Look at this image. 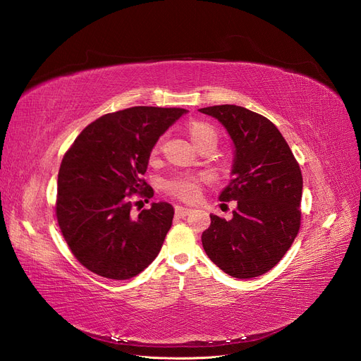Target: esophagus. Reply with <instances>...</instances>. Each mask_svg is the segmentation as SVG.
Wrapping results in <instances>:
<instances>
[{
  "mask_svg": "<svg viewBox=\"0 0 361 361\" xmlns=\"http://www.w3.org/2000/svg\"><path fill=\"white\" fill-rule=\"evenodd\" d=\"M192 212L190 207H184V206H176V215L180 216V218H184L187 216L188 214Z\"/></svg>",
  "mask_w": 361,
  "mask_h": 361,
  "instance_id": "1",
  "label": "esophagus"
}]
</instances>
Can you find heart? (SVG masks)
Listing matches in <instances>:
<instances>
[{
	"mask_svg": "<svg viewBox=\"0 0 361 361\" xmlns=\"http://www.w3.org/2000/svg\"><path fill=\"white\" fill-rule=\"evenodd\" d=\"M195 145L204 139H216V133L214 127L204 123H195L188 128ZM200 178L196 176H178L166 183V188L171 195H174L183 200H195L199 196Z\"/></svg>",
	"mask_w": 361,
	"mask_h": 361,
	"instance_id": "heart-1",
	"label": "heart"
}]
</instances>
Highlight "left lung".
Masks as SVG:
<instances>
[{
	"mask_svg": "<svg viewBox=\"0 0 361 361\" xmlns=\"http://www.w3.org/2000/svg\"><path fill=\"white\" fill-rule=\"evenodd\" d=\"M234 143L231 181L219 200H237L233 219L211 215L202 234L206 255L225 274L249 279L267 274L300 230L302 177L293 152L267 117L237 105L200 108Z\"/></svg>",
	"mask_w": 361,
	"mask_h": 361,
	"instance_id": "obj_1",
	"label": "left lung"
}]
</instances>
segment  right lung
I'll list each match as a JSON object with an SVG mask.
<instances>
[{
  "label": "right lung",
  "mask_w": 361,
  "mask_h": 361,
  "mask_svg": "<svg viewBox=\"0 0 361 361\" xmlns=\"http://www.w3.org/2000/svg\"><path fill=\"white\" fill-rule=\"evenodd\" d=\"M187 111L131 106L90 123L66 152L55 214L74 257L109 279L139 275L158 256L174 218L166 202L133 216L131 195L150 199L146 173L158 139Z\"/></svg>",
  "instance_id": "obj_1"
}]
</instances>
